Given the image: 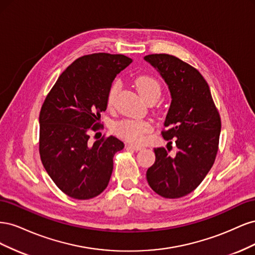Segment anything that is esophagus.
<instances>
[{"instance_id":"esophagus-1","label":"esophagus","mask_w":255,"mask_h":255,"mask_svg":"<svg viewBox=\"0 0 255 255\" xmlns=\"http://www.w3.org/2000/svg\"><path fill=\"white\" fill-rule=\"evenodd\" d=\"M128 148H132V149L136 150V151H139V150L142 149L141 145H138V144H135V143H128Z\"/></svg>"}]
</instances>
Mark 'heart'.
Segmentation results:
<instances>
[{"mask_svg": "<svg viewBox=\"0 0 255 255\" xmlns=\"http://www.w3.org/2000/svg\"><path fill=\"white\" fill-rule=\"evenodd\" d=\"M121 84L119 81H116L111 86L109 94H107V104L112 106L115 103L118 92L120 90ZM135 87L145 101L151 98H159L161 87L158 81L151 75H140L135 80ZM151 128L150 123L143 120H133L126 119L119 121L115 125V132L120 137L125 138L128 141L140 142L144 134L148 133Z\"/></svg>", "mask_w": 255, "mask_h": 255, "instance_id": "1", "label": "heart"}]
</instances>
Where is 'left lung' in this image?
Segmentation results:
<instances>
[{
    "label": "left lung",
    "instance_id": "left-lung-1",
    "mask_svg": "<svg viewBox=\"0 0 255 255\" xmlns=\"http://www.w3.org/2000/svg\"><path fill=\"white\" fill-rule=\"evenodd\" d=\"M156 69L170 91L171 103L161 132L174 139L175 156L155 148V161L146 171V181L159 196H186L203 181L218 151L221 121L208 84L197 69L169 54L143 57ZM171 143V141H170Z\"/></svg>",
    "mask_w": 255,
    "mask_h": 255
}]
</instances>
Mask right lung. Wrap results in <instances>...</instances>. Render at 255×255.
Listing matches in <instances>:
<instances>
[{"mask_svg": "<svg viewBox=\"0 0 255 255\" xmlns=\"http://www.w3.org/2000/svg\"><path fill=\"white\" fill-rule=\"evenodd\" d=\"M132 59L121 54L85 55L60 74L39 115V153L56 186L73 199L99 196L109 185L114 155L125 148L117 137L89 142L100 127L107 94Z\"/></svg>", "mask_w": 255, "mask_h": 255, "instance_id": "obj_1", "label": "right lung"}]
</instances>
